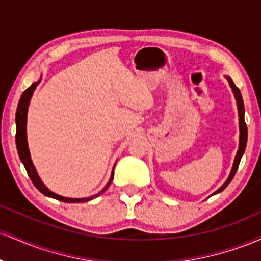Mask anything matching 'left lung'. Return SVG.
<instances>
[{
    "label": "left lung",
    "mask_w": 261,
    "mask_h": 261,
    "mask_svg": "<svg viewBox=\"0 0 261 261\" xmlns=\"http://www.w3.org/2000/svg\"><path fill=\"white\" fill-rule=\"evenodd\" d=\"M227 80H228L229 85H230V87H232L233 93H234L236 99H237V106H238L239 130H241V136H239V148H238V152H237L234 163H233L232 172H230V174H229V176H228V179H227V180H226V182H224L222 187L218 189V190H217L215 194L221 193V191H222L223 189H226L227 185H228L229 182L232 181V179L234 178V175H236V173H237V169H238V167H239V162H241L242 155H243L244 151H245V146H247V140H248V128H247V124H245V121H244V104H243V98H242L241 91H239L238 87H237V86L234 85V83H233V81L230 80L229 77H227Z\"/></svg>",
    "instance_id": "8db88e82"
}]
</instances>
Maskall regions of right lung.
Wrapping results in <instances>:
<instances>
[{
  "mask_svg": "<svg viewBox=\"0 0 261 261\" xmlns=\"http://www.w3.org/2000/svg\"><path fill=\"white\" fill-rule=\"evenodd\" d=\"M40 83V80L38 82L33 83V85L27 88L24 92H23L22 97H20L19 103H18L17 107V113H16V126H17V133H16V145H17V151L18 154H19L20 161L22 163L24 164L27 173H28L29 178L33 181V184L35 185V188L38 189L40 193H43L44 195L49 196V197H54V199L59 200V201H64V202H86L89 201V200L94 199V197L99 196L103 191H106L108 187L112 184L113 178H114V173H112V176H110V180L107 184V187L103 189V191H100L99 194L97 195L91 196V197H86V199H70V197H64V196H60L58 194L53 193L47 189L45 185L41 182L40 179L37 174V170H35L34 166H33L32 160H31V154H29V149H28V143H27V133H25V124H27V112H28V104L29 100H31L33 92L34 89L37 88V86Z\"/></svg>",
  "mask_w": 261,
  "mask_h": 261,
  "instance_id": "obj_1",
  "label": "right lung"
}]
</instances>
